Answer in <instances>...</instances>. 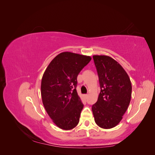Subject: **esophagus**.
I'll return each mask as SVG.
<instances>
[{
  "label": "esophagus",
  "instance_id": "obj_1",
  "mask_svg": "<svg viewBox=\"0 0 155 155\" xmlns=\"http://www.w3.org/2000/svg\"><path fill=\"white\" fill-rule=\"evenodd\" d=\"M88 94H85V95H84V97H85V99H87V97H88Z\"/></svg>",
  "mask_w": 155,
  "mask_h": 155
}]
</instances>
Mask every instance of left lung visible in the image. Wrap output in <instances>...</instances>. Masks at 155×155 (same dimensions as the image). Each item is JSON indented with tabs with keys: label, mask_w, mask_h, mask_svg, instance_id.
Returning a JSON list of instances; mask_svg holds the SVG:
<instances>
[{
	"label": "left lung",
	"mask_w": 155,
	"mask_h": 155,
	"mask_svg": "<svg viewBox=\"0 0 155 155\" xmlns=\"http://www.w3.org/2000/svg\"><path fill=\"white\" fill-rule=\"evenodd\" d=\"M101 91L92 107L96 124L103 129L118 125L129 107L132 92L130 78L114 59L107 55H93Z\"/></svg>",
	"instance_id": "1"
}]
</instances>
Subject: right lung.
Segmentation results:
<instances>
[{
  "label": "right lung",
  "mask_w": 155,
  "mask_h": 155,
  "mask_svg": "<svg viewBox=\"0 0 155 155\" xmlns=\"http://www.w3.org/2000/svg\"><path fill=\"white\" fill-rule=\"evenodd\" d=\"M90 56L65 51L46 68L41 81L43 105L58 127L70 130L79 121L83 104L76 91L77 77L91 61Z\"/></svg>",
  "instance_id": "right-lung-1"
}]
</instances>
